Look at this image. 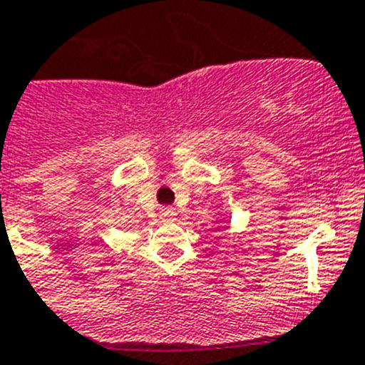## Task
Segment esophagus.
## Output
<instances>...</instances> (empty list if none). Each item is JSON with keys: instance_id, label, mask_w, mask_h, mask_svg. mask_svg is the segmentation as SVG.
Returning a JSON list of instances; mask_svg holds the SVG:
<instances>
[{"instance_id": "obj_1", "label": "esophagus", "mask_w": 365, "mask_h": 365, "mask_svg": "<svg viewBox=\"0 0 365 365\" xmlns=\"http://www.w3.org/2000/svg\"><path fill=\"white\" fill-rule=\"evenodd\" d=\"M176 216V211L175 209H170V207H167V209H163L162 211V218L165 220V222H173Z\"/></svg>"}]
</instances>
